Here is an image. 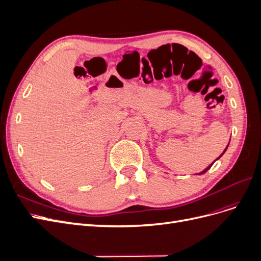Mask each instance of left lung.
Listing matches in <instances>:
<instances>
[{
	"instance_id": "1",
	"label": "left lung",
	"mask_w": 261,
	"mask_h": 261,
	"mask_svg": "<svg viewBox=\"0 0 261 261\" xmlns=\"http://www.w3.org/2000/svg\"><path fill=\"white\" fill-rule=\"evenodd\" d=\"M226 149H227V147H226V148H225V150H224V151H223V153H224V152H225V151H226ZM223 153H222V154H223ZM222 154H221V155H222ZM221 155H220V156H219V158H221ZM219 158H218V159H219ZM218 159H216V160H218ZM216 160H215V161H216ZM213 163H215V162H213ZM213 163H212V164H213ZM212 164H210V165H209V167H208V168H207V169H206V170H203V171H202V172H201V173H199V174H203V173H206V172H207V171H208V170H209V169H210V168H211V167H212Z\"/></svg>"
}]
</instances>
